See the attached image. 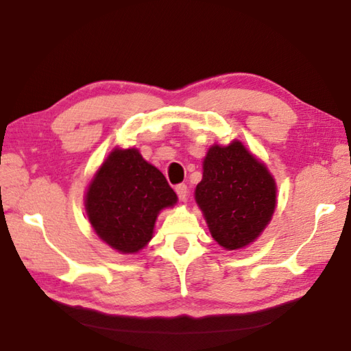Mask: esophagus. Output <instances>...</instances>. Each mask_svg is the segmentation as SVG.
Segmentation results:
<instances>
[{
	"label": "esophagus",
	"mask_w": 351,
	"mask_h": 351,
	"mask_svg": "<svg viewBox=\"0 0 351 351\" xmlns=\"http://www.w3.org/2000/svg\"><path fill=\"white\" fill-rule=\"evenodd\" d=\"M175 190H176V195H178V198H180V201H186L187 193H189V189L186 184H178Z\"/></svg>",
	"instance_id": "esophagus-1"
}]
</instances>
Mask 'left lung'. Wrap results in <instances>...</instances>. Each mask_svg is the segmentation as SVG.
I'll use <instances>...</instances> for the list:
<instances>
[{
  "mask_svg": "<svg viewBox=\"0 0 351 351\" xmlns=\"http://www.w3.org/2000/svg\"><path fill=\"white\" fill-rule=\"evenodd\" d=\"M195 201L212 239L228 251H239L269 224L277 206V184L266 164L235 139L207 150Z\"/></svg>",
  "mask_w": 351,
  "mask_h": 351,
  "instance_id": "obj_1",
  "label": "left lung"
}]
</instances>
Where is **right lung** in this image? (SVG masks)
<instances>
[{
    "mask_svg": "<svg viewBox=\"0 0 351 351\" xmlns=\"http://www.w3.org/2000/svg\"><path fill=\"white\" fill-rule=\"evenodd\" d=\"M178 197L165 176L138 148H112L85 193L94 232L119 254H136L153 239L159 212Z\"/></svg>",
    "mask_w": 351,
    "mask_h": 351,
    "instance_id": "right-lung-1",
    "label": "right lung"
}]
</instances>
